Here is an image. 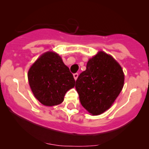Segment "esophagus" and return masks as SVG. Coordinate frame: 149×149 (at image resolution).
Listing matches in <instances>:
<instances>
[{
    "instance_id": "obj_1",
    "label": "esophagus",
    "mask_w": 149,
    "mask_h": 149,
    "mask_svg": "<svg viewBox=\"0 0 149 149\" xmlns=\"http://www.w3.org/2000/svg\"><path fill=\"white\" fill-rule=\"evenodd\" d=\"M73 77H74V79L76 80L77 78H78V73H74V74H73Z\"/></svg>"
}]
</instances>
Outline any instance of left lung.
I'll return each mask as SVG.
<instances>
[{
    "label": "left lung",
    "mask_w": 149,
    "mask_h": 149,
    "mask_svg": "<svg viewBox=\"0 0 149 149\" xmlns=\"http://www.w3.org/2000/svg\"><path fill=\"white\" fill-rule=\"evenodd\" d=\"M124 74L121 66L104 52L89 59L86 70L76 81V89L82 106L92 115L109 109L123 88Z\"/></svg>",
    "instance_id": "8db88e82"
}]
</instances>
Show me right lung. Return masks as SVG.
Returning a JSON list of instances; mask_svg holds the SVG:
<instances>
[{"label":"right lung","instance_id":"obj_1","mask_svg":"<svg viewBox=\"0 0 149 149\" xmlns=\"http://www.w3.org/2000/svg\"><path fill=\"white\" fill-rule=\"evenodd\" d=\"M28 79L36 98L48 107L61 104L66 92L75 86L69 69L52 52L45 53L35 61L28 72Z\"/></svg>","mask_w":149,"mask_h":149}]
</instances>
